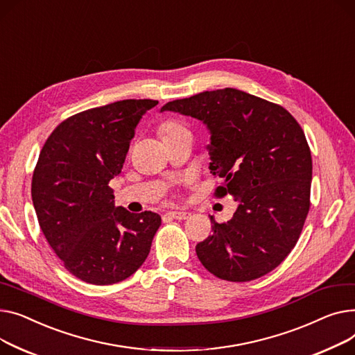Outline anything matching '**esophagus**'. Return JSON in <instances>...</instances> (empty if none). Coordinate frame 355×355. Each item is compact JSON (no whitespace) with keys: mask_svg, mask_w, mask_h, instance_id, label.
I'll return each instance as SVG.
<instances>
[{"mask_svg":"<svg viewBox=\"0 0 355 355\" xmlns=\"http://www.w3.org/2000/svg\"><path fill=\"white\" fill-rule=\"evenodd\" d=\"M168 216L173 218V219H178V220H184L191 216L189 212H178V211H172V212H168Z\"/></svg>","mask_w":355,"mask_h":355,"instance_id":"esophagus-1","label":"esophagus"}]
</instances>
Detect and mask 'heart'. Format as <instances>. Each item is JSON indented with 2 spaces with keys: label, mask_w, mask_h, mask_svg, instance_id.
Listing matches in <instances>:
<instances>
[{
  "label": "heart",
  "mask_w": 355,
  "mask_h": 355,
  "mask_svg": "<svg viewBox=\"0 0 355 355\" xmlns=\"http://www.w3.org/2000/svg\"><path fill=\"white\" fill-rule=\"evenodd\" d=\"M183 132H189V129H187L182 121H176V120L166 121L162 124V128H160V133H162L163 139L172 137V136L183 133Z\"/></svg>",
  "instance_id": "1"
}]
</instances>
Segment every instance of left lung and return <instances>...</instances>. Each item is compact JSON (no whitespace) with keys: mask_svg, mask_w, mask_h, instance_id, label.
I'll use <instances>...</instances> for the list:
<instances>
[{"mask_svg":"<svg viewBox=\"0 0 355 355\" xmlns=\"http://www.w3.org/2000/svg\"><path fill=\"white\" fill-rule=\"evenodd\" d=\"M211 130L209 169L223 179L215 198L231 195L234 218L196 245L215 277L248 282L275 269L297 245L311 206L312 159L300 123L279 104L236 89L166 103Z\"/></svg>","mask_w":355,"mask_h":355,"instance_id":"left-lung-1","label":"left lung"}]
</instances>
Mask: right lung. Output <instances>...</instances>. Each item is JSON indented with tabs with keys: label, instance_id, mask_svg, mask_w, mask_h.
Instances as JSON below:
<instances>
[{
	"label": "right lung",
	"instance_id": "obj_1",
	"mask_svg": "<svg viewBox=\"0 0 355 355\" xmlns=\"http://www.w3.org/2000/svg\"><path fill=\"white\" fill-rule=\"evenodd\" d=\"M157 103L129 98L80 112L40 152L31 182L40 227L64 268L87 284L121 282L150 252L162 218L116 207L109 183L121 172L139 120Z\"/></svg>",
	"mask_w": 355,
	"mask_h": 355
}]
</instances>
